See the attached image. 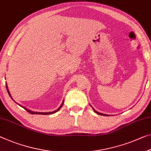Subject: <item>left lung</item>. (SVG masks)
Listing matches in <instances>:
<instances>
[{
    "label": "left lung",
    "instance_id": "1",
    "mask_svg": "<svg viewBox=\"0 0 151 151\" xmlns=\"http://www.w3.org/2000/svg\"><path fill=\"white\" fill-rule=\"evenodd\" d=\"M90 106H91V105H90ZM92 109H93V110H94V112L95 113H97V114H99V115H105V116H106V115H106V114H103V113H99V112H98V111H96V110H95L93 108V107H92Z\"/></svg>",
    "mask_w": 151,
    "mask_h": 151
}]
</instances>
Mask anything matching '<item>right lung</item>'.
I'll use <instances>...</instances> for the list:
<instances>
[{"label":"right lung","mask_w":151,"mask_h":151,"mask_svg":"<svg viewBox=\"0 0 151 151\" xmlns=\"http://www.w3.org/2000/svg\"><path fill=\"white\" fill-rule=\"evenodd\" d=\"M6 90H7V92H8V94H9V96H10V97L11 99H12V100H13V98L12 97H11V94H10V92H9V89H8V86H7V84H6ZM18 105H19V104H18ZM63 103H62V104L61 105V106H59V108L57 109V110H55V111H52V112H34V111H30V110H29L28 109H27V108H25V107H24V106H22V105H19V106H22V107H23L24 109L25 110H26L27 112L28 113H31V114H37V115H50V114H53V113H56L57 111H59L60 109H61V107H62V106H63Z\"/></svg>","instance_id":"right-lung-1"}]
</instances>
